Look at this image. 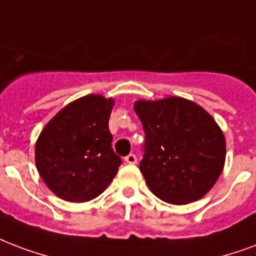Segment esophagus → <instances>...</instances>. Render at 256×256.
<instances>
[{
    "mask_svg": "<svg viewBox=\"0 0 256 256\" xmlns=\"http://www.w3.org/2000/svg\"><path fill=\"white\" fill-rule=\"evenodd\" d=\"M124 161L128 164H136V154H128V156H126L124 157Z\"/></svg>",
    "mask_w": 256,
    "mask_h": 256,
    "instance_id": "esophagus-1",
    "label": "esophagus"
}]
</instances>
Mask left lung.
Here are the masks:
<instances>
[{
  "instance_id": "left-lung-1",
  "label": "left lung",
  "mask_w": 256,
  "mask_h": 256,
  "mask_svg": "<svg viewBox=\"0 0 256 256\" xmlns=\"http://www.w3.org/2000/svg\"><path fill=\"white\" fill-rule=\"evenodd\" d=\"M134 110L145 132L140 169L150 190L177 206L206 196L226 162L219 124L202 106L178 96L136 100Z\"/></svg>"
}]
</instances>
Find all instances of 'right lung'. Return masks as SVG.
I'll return each instance as SVG.
<instances>
[{"label": "right lung", "instance_id": "obj_1", "mask_svg": "<svg viewBox=\"0 0 256 256\" xmlns=\"http://www.w3.org/2000/svg\"><path fill=\"white\" fill-rule=\"evenodd\" d=\"M114 99L90 94L58 111L37 138L36 168L46 186L66 202L98 198L118 172L108 120Z\"/></svg>", "mask_w": 256, "mask_h": 256}]
</instances>
